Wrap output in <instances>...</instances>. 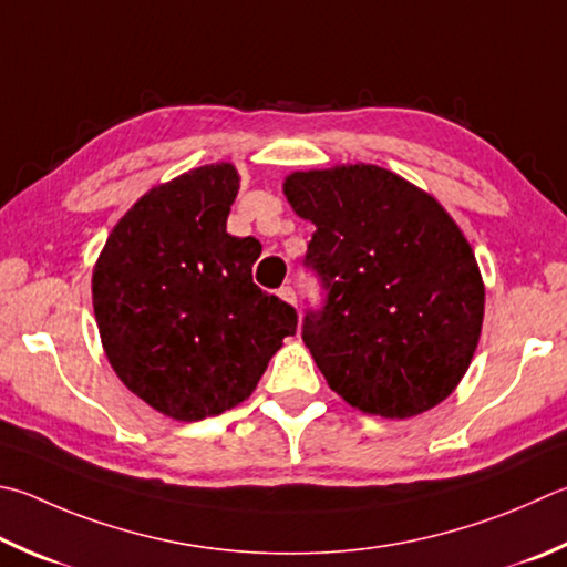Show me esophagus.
<instances>
[{"label":"esophagus","mask_w":567,"mask_h":567,"mask_svg":"<svg viewBox=\"0 0 567 567\" xmlns=\"http://www.w3.org/2000/svg\"><path fill=\"white\" fill-rule=\"evenodd\" d=\"M277 295H280L285 302H290V305H297V295H295V290H292V287H290V285H285V287H280V292H277Z\"/></svg>","instance_id":"34e87169"}]
</instances>
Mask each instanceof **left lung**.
<instances>
[{
	"label": "left lung",
	"instance_id": "8db88e82",
	"mask_svg": "<svg viewBox=\"0 0 567 567\" xmlns=\"http://www.w3.org/2000/svg\"><path fill=\"white\" fill-rule=\"evenodd\" d=\"M315 223L305 265L327 292L302 339L349 406L409 419L441 404L476 352L486 290L451 215L379 166L300 171L285 178Z\"/></svg>",
	"mask_w": 567,
	"mask_h": 567
}]
</instances>
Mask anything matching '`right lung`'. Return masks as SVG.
<instances>
[{
  "mask_svg": "<svg viewBox=\"0 0 567 567\" xmlns=\"http://www.w3.org/2000/svg\"><path fill=\"white\" fill-rule=\"evenodd\" d=\"M238 188L233 163L158 185L118 220L94 267L113 372L178 421L238 406L297 329L295 307L252 282L262 245L225 230Z\"/></svg>",
  "mask_w": 567,
  "mask_h": 567,
  "instance_id": "add662e5",
  "label": "right lung"
}]
</instances>
